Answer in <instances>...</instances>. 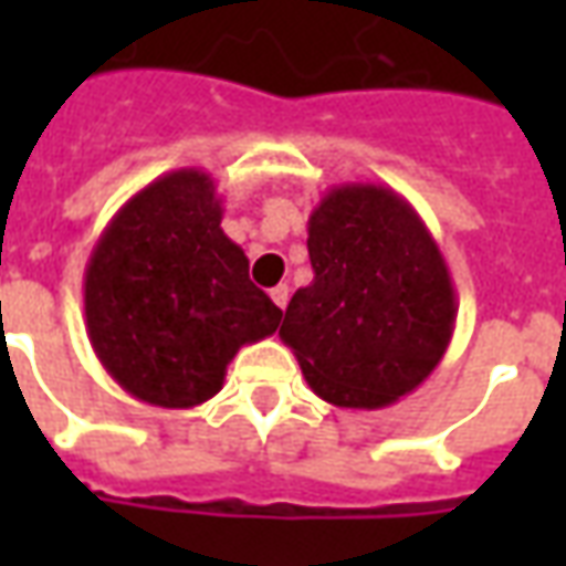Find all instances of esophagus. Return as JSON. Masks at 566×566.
<instances>
[{
	"mask_svg": "<svg viewBox=\"0 0 566 566\" xmlns=\"http://www.w3.org/2000/svg\"><path fill=\"white\" fill-rule=\"evenodd\" d=\"M270 296H272V303H275V306L287 308V300H291V287H287V284H279V287H272Z\"/></svg>",
	"mask_w": 566,
	"mask_h": 566,
	"instance_id": "esophagus-1",
	"label": "esophagus"
}]
</instances>
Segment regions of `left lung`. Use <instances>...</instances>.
<instances>
[{
	"label": "left lung",
	"mask_w": 566,
	"mask_h": 566,
	"mask_svg": "<svg viewBox=\"0 0 566 566\" xmlns=\"http://www.w3.org/2000/svg\"><path fill=\"white\" fill-rule=\"evenodd\" d=\"M315 279L279 336L308 388L339 409H385L439 367L458 300L449 263L409 199L385 185H333L308 214Z\"/></svg>",
	"instance_id": "1"
}]
</instances>
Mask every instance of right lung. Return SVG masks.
<instances>
[{
  "label": "right lung",
  "instance_id": "obj_1",
  "mask_svg": "<svg viewBox=\"0 0 566 566\" xmlns=\"http://www.w3.org/2000/svg\"><path fill=\"white\" fill-rule=\"evenodd\" d=\"M221 218L214 178L185 166L129 197L93 245L87 336L105 373L142 403H206L239 348L279 331L282 308L251 284Z\"/></svg>",
  "mask_w": 566,
  "mask_h": 566
}]
</instances>
